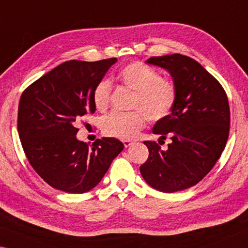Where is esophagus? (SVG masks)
<instances>
[{
    "mask_svg": "<svg viewBox=\"0 0 248 248\" xmlns=\"http://www.w3.org/2000/svg\"><path fill=\"white\" fill-rule=\"evenodd\" d=\"M123 143L124 145V148H128V147H130V145L132 144V141H130V140H124Z\"/></svg>",
    "mask_w": 248,
    "mask_h": 248,
    "instance_id": "34e87169",
    "label": "esophagus"
}]
</instances>
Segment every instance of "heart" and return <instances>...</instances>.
<instances>
[{
    "label": "heart",
    "instance_id": "obj_1",
    "mask_svg": "<svg viewBox=\"0 0 248 248\" xmlns=\"http://www.w3.org/2000/svg\"><path fill=\"white\" fill-rule=\"evenodd\" d=\"M124 87L133 92L131 112H111L103 118L100 127L106 137L131 140L142 130L145 119L159 123L173 110L178 89L173 82L163 79L158 70L141 62L124 66L117 75ZM112 85L107 79L100 80L93 90V104L100 111L108 108L111 99Z\"/></svg>",
    "mask_w": 248,
    "mask_h": 248
}]
</instances>
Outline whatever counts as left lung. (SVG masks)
I'll use <instances>...</instances> for the list:
<instances>
[{
    "label": "left lung",
    "mask_w": 248,
    "mask_h": 248,
    "mask_svg": "<svg viewBox=\"0 0 248 248\" xmlns=\"http://www.w3.org/2000/svg\"><path fill=\"white\" fill-rule=\"evenodd\" d=\"M147 62L170 72L178 99L152 130L161 136L159 143L167 137L172 142L163 151L155 141H144L149 156L140 173L153 188L172 193L198 184L217 162L229 139V99L218 80L193 58L172 54Z\"/></svg>",
    "instance_id": "obj_1"
}]
</instances>
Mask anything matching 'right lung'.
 I'll return each mask as SVG.
<instances>
[{
	"label": "right lung",
	"mask_w": 248,
	"mask_h": 248,
	"mask_svg": "<svg viewBox=\"0 0 248 248\" xmlns=\"http://www.w3.org/2000/svg\"><path fill=\"white\" fill-rule=\"evenodd\" d=\"M116 62H65L22 93L17 130L23 150L36 173L56 190H92L123 151L115 138L97 139L92 147L76 138L77 124L96 110L95 87Z\"/></svg>",
	"instance_id": "add662e5"
}]
</instances>
